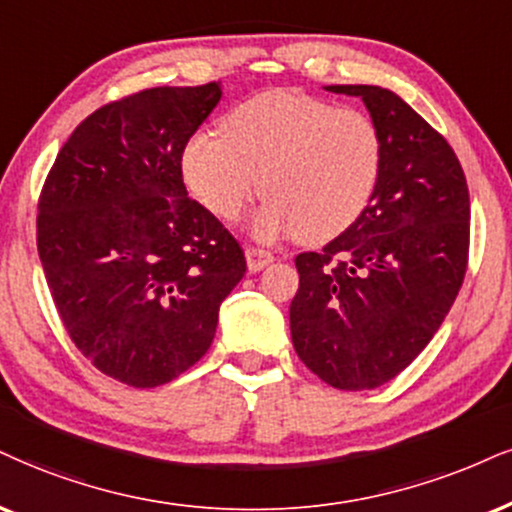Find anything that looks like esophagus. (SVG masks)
Returning <instances> with one entry per match:
<instances>
[{
	"label": "esophagus",
	"instance_id": "esophagus-1",
	"mask_svg": "<svg viewBox=\"0 0 512 512\" xmlns=\"http://www.w3.org/2000/svg\"><path fill=\"white\" fill-rule=\"evenodd\" d=\"M273 261L275 256L266 249H258V246H249V249H246V266H249L251 273H258V270L270 266Z\"/></svg>",
	"mask_w": 512,
	"mask_h": 512
}]
</instances>
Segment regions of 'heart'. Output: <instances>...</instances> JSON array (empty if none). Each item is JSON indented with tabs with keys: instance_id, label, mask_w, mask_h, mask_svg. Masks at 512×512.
<instances>
[{
	"instance_id": "heart-1",
	"label": "heart",
	"mask_w": 512,
	"mask_h": 512,
	"mask_svg": "<svg viewBox=\"0 0 512 512\" xmlns=\"http://www.w3.org/2000/svg\"><path fill=\"white\" fill-rule=\"evenodd\" d=\"M382 159V135L368 113L270 90L225 113L220 135L197 132L182 151V175L220 220L242 216L261 187L268 201L256 216L258 237L296 232L301 242L325 244L368 208Z\"/></svg>"
}]
</instances>
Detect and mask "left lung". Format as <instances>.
<instances>
[{
  "instance_id": "obj_1",
  "label": "left lung",
  "mask_w": 512,
  "mask_h": 512,
  "mask_svg": "<svg viewBox=\"0 0 512 512\" xmlns=\"http://www.w3.org/2000/svg\"><path fill=\"white\" fill-rule=\"evenodd\" d=\"M361 97L382 135V173L370 204L323 251L296 256L292 342L334 389L394 380L444 323L463 287L470 194L451 144L375 85H330Z\"/></svg>"
}]
</instances>
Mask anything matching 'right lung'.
<instances>
[{"instance_id":"obj_1","label":"right lung","mask_w":512,"mask_h":512,"mask_svg":"<svg viewBox=\"0 0 512 512\" xmlns=\"http://www.w3.org/2000/svg\"><path fill=\"white\" fill-rule=\"evenodd\" d=\"M220 82L151 87L104 104L56 156L37 201V251L68 337L137 389L192 368L246 273L227 227L187 197L182 151Z\"/></svg>"}]
</instances>
